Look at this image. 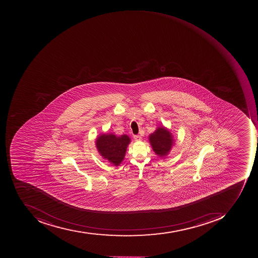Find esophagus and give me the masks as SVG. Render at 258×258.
<instances>
[{"label":"esophagus","instance_id":"1","mask_svg":"<svg viewBox=\"0 0 258 258\" xmlns=\"http://www.w3.org/2000/svg\"><path fill=\"white\" fill-rule=\"evenodd\" d=\"M133 138L135 139L137 141H140L142 140L141 136L140 135H136L133 137Z\"/></svg>","mask_w":258,"mask_h":258}]
</instances>
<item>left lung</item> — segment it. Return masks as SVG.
<instances>
[{"mask_svg": "<svg viewBox=\"0 0 258 258\" xmlns=\"http://www.w3.org/2000/svg\"><path fill=\"white\" fill-rule=\"evenodd\" d=\"M149 137L153 150L160 157L167 155L174 143L170 132L163 127L157 128Z\"/></svg>", "mask_w": 258, "mask_h": 258, "instance_id": "1", "label": "left lung"}]
</instances>
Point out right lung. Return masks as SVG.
I'll return each mask as SVG.
<instances>
[{"label": "right lung", "mask_w": 258, "mask_h": 258, "mask_svg": "<svg viewBox=\"0 0 258 258\" xmlns=\"http://www.w3.org/2000/svg\"><path fill=\"white\" fill-rule=\"evenodd\" d=\"M130 139L128 136L116 137L114 134H104L96 140V147L104 158L114 165H119L125 157Z\"/></svg>", "instance_id": "obj_1"}]
</instances>
